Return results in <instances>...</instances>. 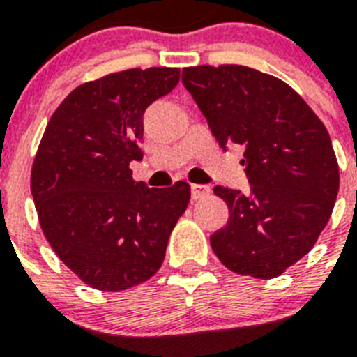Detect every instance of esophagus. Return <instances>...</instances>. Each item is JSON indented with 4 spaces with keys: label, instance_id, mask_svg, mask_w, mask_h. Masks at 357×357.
<instances>
[{
    "label": "esophagus",
    "instance_id": "esophagus-1",
    "mask_svg": "<svg viewBox=\"0 0 357 357\" xmlns=\"http://www.w3.org/2000/svg\"><path fill=\"white\" fill-rule=\"evenodd\" d=\"M209 193H211L209 185H200V184L191 185V197H193L195 200H200V198L207 197Z\"/></svg>",
    "mask_w": 357,
    "mask_h": 357
}]
</instances>
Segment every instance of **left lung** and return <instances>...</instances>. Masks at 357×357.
<instances>
[{
    "instance_id": "obj_1",
    "label": "left lung",
    "mask_w": 357,
    "mask_h": 357,
    "mask_svg": "<svg viewBox=\"0 0 357 357\" xmlns=\"http://www.w3.org/2000/svg\"><path fill=\"white\" fill-rule=\"evenodd\" d=\"M218 144L245 148L250 191L216 185L229 222L211 236L239 275L273 279L314 247L338 197L340 172L326 125L286 82L238 64L182 69Z\"/></svg>"
}]
</instances>
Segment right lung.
<instances>
[{
  "instance_id": "1",
  "label": "right lung",
  "mask_w": 357,
  "mask_h": 357,
  "mask_svg": "<svg viewBox=\"0 0 357 357\" xmlns=\"http://www.w3.org/2000/svg\"><path fill=\"white\" fill-rule=\"evenodd\" d=\"M178 78V68L110 73L73 89L46 125L31 197L44 238L91 288L123 291L155 275L188 207V182L150 189L130 169L143 159L144 110Z\"/></svg>"
}]
</instances>
